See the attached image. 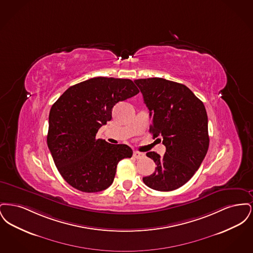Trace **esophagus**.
<instances>
[{
	"label": "esophagus",
	"instance_id": "34e87169",
	"mask_svg": "<svg viewBox=\"0 0 253 253\" xmlns=\"http://www.w3.org/2000/svg\"><path fill=\"white\" fill-rule=\"evenodd\" d=\"M133 157L136 159H140V158L144 157V154L139 153V152H133Z\"/></svg>",
	"mask_w": 253,
	"mask_h": 253
}]
</instances>
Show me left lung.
<instances>
[{"label":"left lung","instance_id":"left-lung-1","mask_svg":"<svg viewBox=\"0 0 253 253\" xmlns=\"http://www.w3.org/2000/svg\"><path fill=\"white\" fill-rule=\"evenodd\" d=\"M143 95L152 124L150 132L161 137L166 152L146 156L157 164L156 171L143 177L156 191L169 192L187 183L199 169L210 144L208 116L203 102L186 85L161 78L135 80Z\"/></svg>","mask_w":253,"mask_h":253}]
</instances>
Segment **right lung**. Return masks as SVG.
Here are the masks:
<instances>
[{"label": "right lung", "instance_id": "1", "mask_svg": "<svg viewBox=\"0 0 253 253\" xmlns=\"http://www.w3.org/2000/svg\"><path fill=\"white\" fill-rule=\"evenodd\" d=\"M139 90L128 79L96 77L69 87L49 113L47 145L63 179L84 193L110 187L117 166L132 156L125 144L96 139L98 129L112 120L113 107Z\"/></svg>", "mask_w": 253, "mask_h": 253}]
</instances>
